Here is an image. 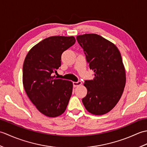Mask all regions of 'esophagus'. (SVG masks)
I'll list each match as a JSON object with an SVG mask.
<instances>
[{
    "instance_id": "34e87169",
    "label": "esophagus",
    "mask_w": 147,
    "mask_h": 147,
    "mask_svg": "<svg viewBox=\"0 0 147 147\" xmlns=\"http://www.w3.org/2000/svg\"><path fill=\"white\" fill-rule=\"evenodd\" d=\"M73 86L74 87H77V86H79L80 85H82V82H81V81H78V82H73Z\"/></svg>"
}]
</instances>
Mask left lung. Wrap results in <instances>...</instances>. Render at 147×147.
Instances as JSON below:
<instances>
[{
  "mask_svg": "<svg viewBox=\"0 0 147 147\" xmlns=\"http://www.w3.org/2000/svg\"><path fill=\"white\" fill-rule=\"evenodd\" d=\"M94 78L85 80L87 94L82 99L86 109L103 115L113 109L121 98L126 84V73L117 47L96 34L76 36Z\"/></svg>",
  "mask_w": 147,
  "mask_h": 147,
  "instance_id": "1",
  "label": "left lung"
}]
</instances>
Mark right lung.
<instances>
[{
	"instance_id": "obj_1",
	"label": "right lung",
	"mask_w": 147,
	"mask_h": 147,
	"mask_svg": "<svg viewBox=\"0 0 147 147\" xmlns=\"http://www.w3.org/2000/svg\"><path fill=\"white\" fill-rule=\"evenodd\" d=\"M74 36L47 38L30 50L23 67L24 88L36 109L46 116L63 114L73 92V83L53 76L61 65L62 54L75 43Z\"/></svg>"
}]
</instances>
